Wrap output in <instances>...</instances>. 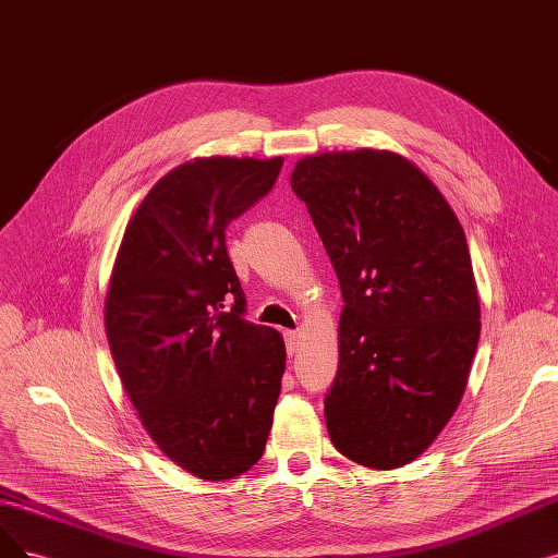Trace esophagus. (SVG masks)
Instances as JSON below:
<instances>
[{
  "mask_svg": "<svg viewBox=\"0 0 558 558\" xmlns=\"http://www.w3.org/2000/svg\"><path fill=\"white\" fill-rule=\"evenodd\" d=\"M283 339H286V350H288V354H295L298 348H300V333L293 331V329H286V331H283Z\"/></svg>",
  "mask_w": 558,
  "mask_h": 558,
  "instance_id": "esophagus-1",
  "label": "esophagus"
}]
</instances>
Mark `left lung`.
I'll return each instance as SVG.
<instances>
[{"label":"left lung","mask_w":558,"mask_h":558,"mask_svg":"<svg viewBox=\"0 0 558 558\" xmlns=\"http://www.w3.org/2000/svg\"><path fill=\"white\" fill-rule=\"evenodd\" d=\"M291 187L343 295L331 444L396 470L430 447L470 377L481 306L464 231L430 178L391 150L308 155Z\"/></svg>","instance_id":"left-lung-1"}]
</instances>
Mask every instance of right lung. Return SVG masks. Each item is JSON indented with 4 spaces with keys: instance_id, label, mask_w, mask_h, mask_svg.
<instances>
[{
    "instance_id": "right-lung-1",
    "label": "right lung",
    "mask_w": 558,
    "mask_h": 558,
    "mask_svg": "<svg viewBox=\"0 0 558 558\" xmlns=\"http://www.w3.org/2000/svg\"><path fill=\"white\" fill-rule=\"evenodd\" d=\"M283 158H196L128 221L105 331L146 433L190 474L227 481L265 451L286 368L272 327L244 320L227 227L272 190Z\"/></svg>"
}]
</instances>
